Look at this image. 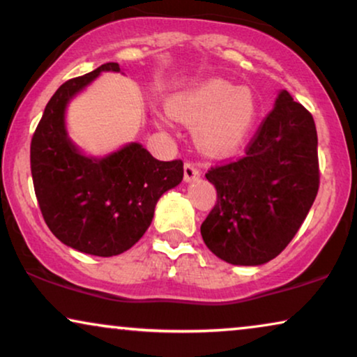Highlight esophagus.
I'll return each mask as SVG.
<instances>
[{"label": "esophagus", "instance_id": "esophagus-1", "mask_svg": "<svg viewBox=\"0 0 357 357\" xmlns=\"http://www.w3.org/2000/svg\"><path fill=\"white\" fill-rule=\"evenodd\" d=\"M202 172H199V169L197 167V164L195 162H185L183 165V177H185V182H192V180H197Z\"/></svg>", "mask_w": 357, "mask_h": 357}]
</instances>
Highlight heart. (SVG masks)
Wrapping results in <instances>:
<instances>
[{"instance_id":"b5f03b06","label":"heart","mask_w":357,"mask_h":357,"mask_svg":"<svg viewBox=\"0 0 357 357\" xmlns=\"http://www.w3.org/2000/svg\"><path fill=\"white\" fill-rule=\"evenodd\" d=\"M174 114L197 126L198 143L226 153L241 146L255 125L257 102L248 89L222 79L199 82L174 99Z\"/></svg>"}]
</instances>
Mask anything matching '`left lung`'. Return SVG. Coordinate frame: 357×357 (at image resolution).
I'll list each match as a JSON object with an SVG mask.
<instances>
[{
    "label": "left lung",
    "instance_id": "obj_1",
    "mask_svg": "<svg viewBox=\"0 0 357 357\" xmlns=\"http://www.w3.org/2000/svg\"><path fill=\"white\" fill-rule=\"evenodd\" d=\"M206 178L218 192L202 224L209 250L232 265L273 260L294 238L319 192L314 116L281 91L245 154L214 165Z\"/></svg>",
    "mask_w": 357,
    "mask_h": 357
}]
</instances>
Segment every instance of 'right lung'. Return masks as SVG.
<instances>
[{
	"instance_id": "obj_1",
	"label": "right lung",
	"mask_w": 357,
	"mask_h": 357,
	"mask_svg": "<svg viewBox=\"0 0 357 357\" xmlns=\"http://www.w3.org/2000/svg\"><path fill=\"white\" fill-rule=\"evenodd\" d=\"M100 71H120V66L105 63L73 77L48 100L32 136L31 170L53 236L89 255L114 257L144 236L158 199L182 182L183 162L158 160L138 143L100 159L75 148L65 130L66 104Z\"/></svg>"
}]
</instances>
